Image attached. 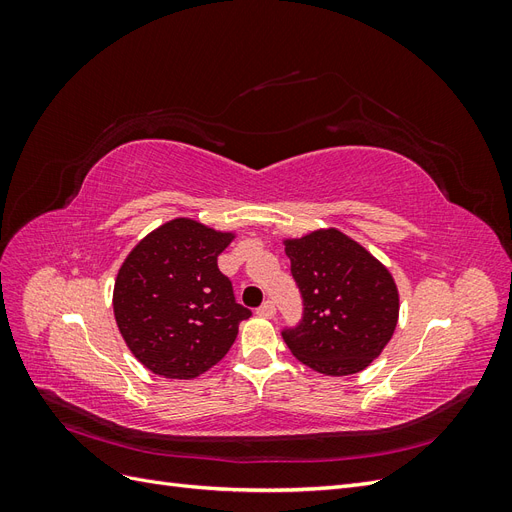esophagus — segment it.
<instances>
[{
    "label": "esophagus",
    "instance_id": "34e87169",
    "mask_svg": "<svg viewBox=\"0 0 512 512\" xmlns=\"http://www.w3.org/2000/svg\"><path fill=\"white\" fill-rule=\"evenodd\" d=\"M256 314L262 316V318H273V316H275V303H273L271 299L265 301V303H262V305L258 307Z\"/></svg>",
    "mask_w": 512,
    "mask_h": 512
}]
</instances>
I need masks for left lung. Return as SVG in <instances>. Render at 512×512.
<instances>
[{
	"instance_id": "1",
	"label": "left lung",
	"mask_w": 512,
	"mask_h": 512,
	"mask_svg": "<svg viewBox=\"0 0 512 512\" xmlns=\"http://www.w3.org/2000/svg\"><path fill=\"white\" fill-rule=\"evenodd\" d=\"M301 320L282 329L290 352L327 376L365 369L389 344L399 314L391 273L339 230L286 241Z\"/></svg>"
}]
</instances>
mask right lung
Returning <instances> with one entry per match:
<instances>
[{"instance_id":"1","label":"right lung","mask_w":512,"mask_h":512,"mask_svg":"<svg viewBox=\"0 0 512 512\" xmlns=\"http://www.w3.org/2000/svg\"><path fill=\"white\" fill-rule=\"evenodd\" d=\"M232 235L194 220L153 230L123 262L113 294L117 327L153 374L196 378L218 363L252 312L235 299L218 256Z\"/></svg>"}]
</instances>
